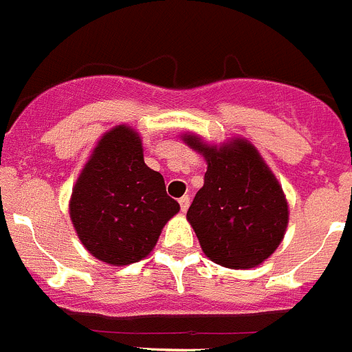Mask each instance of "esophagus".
<instances>
[{"label": "esophagus", "mask_w": 352, "mask_h": 352, "mask_svg": "<svg viewBox=\"0 0 352 352\" xmlns=\"http://www.w3.org/2000/svg\"><path fill=\"white\" fill-rule=\"evenodd\" d=\"M188 206H190V197H188V195H183V197L179 199V208H182L183 212H186Z\"/></svg>", "instance_id": "esophagus-1"}]
</instances>
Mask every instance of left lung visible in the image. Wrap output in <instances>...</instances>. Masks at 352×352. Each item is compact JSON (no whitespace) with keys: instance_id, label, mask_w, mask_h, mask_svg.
Wrapping results in <instances>:
<instances>
[{"instance_id":"8db88e82","label":"left lung","mask_w":352,"mask_h":352,"mask_svg":"<svg viewBox=\"0 0 352 352\" xmlns=\"http://www.w3.org/2000/svg\"><path fill=\"white\" fill-rule=\"evenodd\" d=\"M182 140L204 157V186L186 212L202 251L227 269H253L285 239L289 208L281 183L244 138L209 144L197 134Z\"/></svg>"}]
</instances>
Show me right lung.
I'll list each match as a JSON object with an SVG mask.
<instances>
[{
    "mask_svg": "<svg viewBox=\"0 0 352 352\" xmlns=\"http://www.w3.org/2000/svg\"><path fill=\"white\" fill-rule=\"evenodd\" d=\"M178 211L162 174L144 164L140 132L127 124L102 134L69 199L78 239L92 256L115 267L146 258Z\"/></svg>",
    "mask_w": 352,
    "mask_h": 352,
    "instance_id": "add662e5",
    "label": "right lung"
}]
</instances>
